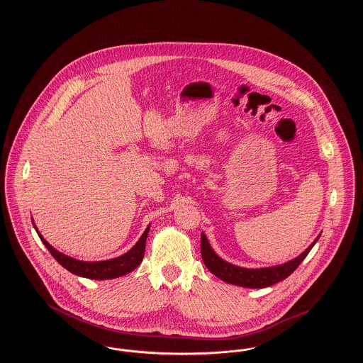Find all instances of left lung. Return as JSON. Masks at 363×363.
I'll return each instance as SVG.
<instances>
[{
	"instance_id": "1",
	"label": "left lung",
	"mask_w": 363,
	"mask_h": 363,
	"mask_svg": "<svg viewBox=\"0 0 363 363\" xmlns=\"http://www.w3.org/2000/svg\"><path fill=\"white\" fill-rule=\"evenodd\" d=\"M318 238H320V235L313 240V243L302 255H299L298 257H295L291 261H286L279 265H272V267L245 268V267H239V265H235L232 262H228V261L220 259L211 247L207 236L203 232L201 233V256H203V261L208 269L213 275H216L219 279H222L228 284L245 286V288H253V289L255 288L256 289L267 288V286H271V285L288 278L299 267V264L306 259V256L309 255L311 247L315 245Z\"/></svg>"
}]
</instances>
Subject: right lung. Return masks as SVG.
Listing matches in <instances>:
<instances>
[{
	"mask_svg": "<svg viewBox=\"0 0 363 363\" xmlns=\"http://www.w3.org/2000/svg\"><path fill=\"white\" fill-rule=\"evenodd\" d=\"M33 226H35L40 240L48 247V250L52 253L54 259H57L69 272H72L78 277L89 278V279H113V278L123 277V275L131 272L133 269H135L144 259L145 242H147L148 232L151 228V225H148V228L145 229V232L143 233L140 240L123 256H118L116 259H104V261H81V259L69 257V256L62 255L61 252L55 250L52 245H49V242L40 235L35 222H33Z\"/></svg>",
	"mask_w": 363,
	"mask_h": 363,
	"instance_id": "right-lung-1",
	"label": "right lung"
}]
</instances>
